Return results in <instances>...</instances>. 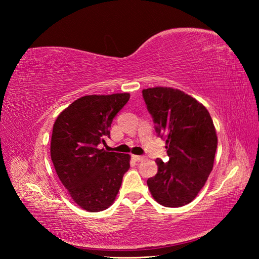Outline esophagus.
<instances>
[{
    "label": "esophagus",
    "instance_id": "obj_1",
    "mask_svg": "<svg viewBox=\"0 0 259 259\" xmlns=\"http://www.w3.org/2000/svg\"><path fill=\"white\" fill-rule=\"evenodd\" d=\"M133 159H134L136 162H142L146 158H145V156H143V155H133Z\"/></svg>",
    "mask_w": 259,
    "mask_h": 259
}]
</instances>
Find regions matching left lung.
I'll use <instances>...</instances> for the list:
<instances>
[{"label":"left lung","mask_w":259,"mask_h":259,"mask_svg":"<svg viewBox=\"0 0 259 259\" xmlns=\"http://www.w3.org/2000/svg\"><path fill=\"white\" fill-rule=\"evenodd\" d=\"M159 136H165L168 162L156 159L158 173L147 180L153 199L166 207L194 200L214 165L217 135L213 120L197 99L171 88L143 90Z\"/></svg>","instance_id":"8db88e82"}]
</instances>
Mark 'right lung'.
<instances>
[{
	"instance_id": "1",
	"label": "right lung",
	"mask_w": 259,
	"mask_h": 259,
	"mask_svg": "<svg viewBox=\"0 0 259 259\" xmlns=\"http://www.w3.org/2000/svg\"><path fill=\"white\" fill-rule=\"evenodd\" d=\"M128 99V93L84 96L54 123L51 158L55 170L71 199L92 213L113 204L130 168V154L98 149L110 136L113 117Z\"/></svg>"
}]
</instances>
